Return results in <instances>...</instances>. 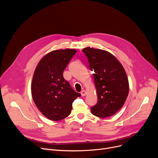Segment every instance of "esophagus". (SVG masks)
Segmentation results:
<instances>
[{
    "mask_svg": "<svg viewBox=\"0 0 158 158\" xmlns=\"http://www.w3.org/2000/svg\"><path fill=\"white\" fill-rule=\"evenodd\" d=\"M81 94L82 97H85L86 95V92L85 90H82L81 92Z\"/></svg>",
    "mask_w": 158,
    "mask_h": 158,
    "instance_id": "34e87169",
    "label": "esophagus"
}]
</instances>
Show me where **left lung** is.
Masks as SVG:
<instances>
[{"instance_id":"left-lung-1","label":"left lung","mask_w":158,"mask_h":158,"mask_svg":"<svg viewBox=\"0 0 158 158\" xmlns=\"http://www.w3.org/2000/svg\"><path fill=\"white\" fill-rule=\"evenodd\" d=\"M91 69L94 70L97 103L91 107L98 117L114 115L125 103L129 85L126 72L114 56L101 49L86 47L82 49Z\"/></svg>"}]
</instances>
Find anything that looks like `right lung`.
Here are the masks:
<instances>
[{"instance_id": "right-lung-1", "label": "right lung", "mask_w": 158, "mask_h": 158, "mask_svg": "<svg viewBox=\"0 0 158 158\" xmlns=\"http://www.w3.org/2000/svg\"><path fill=\"white\" fill-rule=\"evenodd\" d=\"M72 48L55 50L39 61L33 74L31 94L40 111L48 119L61 120L70 114L72 103L81 97L63 76V71L76 52Z\"/></svg>"}]
</instances>
